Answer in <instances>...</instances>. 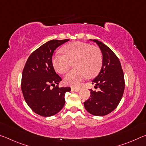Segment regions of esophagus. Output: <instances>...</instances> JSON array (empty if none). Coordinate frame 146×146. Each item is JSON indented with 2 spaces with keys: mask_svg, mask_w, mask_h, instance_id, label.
Masks as SVG:
<instances>
[{
  "mask_svg": "<svg viewBox=\"0 0 146 146\" xmlns=\"http://www.w3.org/2000/svg\"><path fill=\"white\" fill-rule=\"evenodd\" d=\"M71 91H75V92H78L80 91V89L79 88H71Z\"/></svg>",
  "mask_w": 146,
  "mask_h": 146,
  "instance_id": "34e87169",
  "label": "esophagus"
}]
</instances>
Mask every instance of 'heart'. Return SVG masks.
Returning a JSON list of instances; mask_svg holds the SVG:
<instances>
[{
	"label": "heart",
	"instance_id": "heart-1",
	"mask_svg": "<svg viewBox=\"0 0 146 146\" xmlns=\"http://www.w3.org/2000/svg\"><path fill=\"white\" fill-rule=\"evenodd\" d=\"M64 55L56 54L52 63L56 72L64 73L74 62V70L64 76V82L68 86L78 87L86 78H93L100 72L102 65V55L99 49L82 42H74L62 49Z\"/></svg>",
	"mask_w": 146,
	"mask_h": 146
}]
</instances>
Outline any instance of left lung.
Masks as SVG:
<instances>
[{"instance_id":"8db88e82","label":"left lung","mask_w":146,"mask_h":146,"mask_svg":"<svg viewBox=\"0 0 146 146\" xmlns=\"http://www.w3.org/2000/svg\"><path fill=\"white\" fill-rule=\"evenodd\" d=\"M102 54V66L100 73L92 80L98 91H91L89 99L84 102L86 110L91 115L104 116L112 112L122 99L125 88L124 76L119 59L108 47L97 40Z\"/></svg>"}]
</instances>
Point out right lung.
<instances>
[{"instance_id": "right-lung-1", "label": "right lung", "mask_w": 146, "mask_h": 146, "mask_svg": "<svg viewBox=\"0 0 146 146\" xmlns=\"http://www.w3.org/2000/svg\"><path fill=\"white\" fill-rule=\"evenodd\" d=\"M69 40L47 42L31 54L24 68L21 82L24 98L29 107L42 117H51L60 111L65 104L66 93L71 91L70 87H58L62 79L52 63L54 51Z\"/></svg>"}]
</instances>
